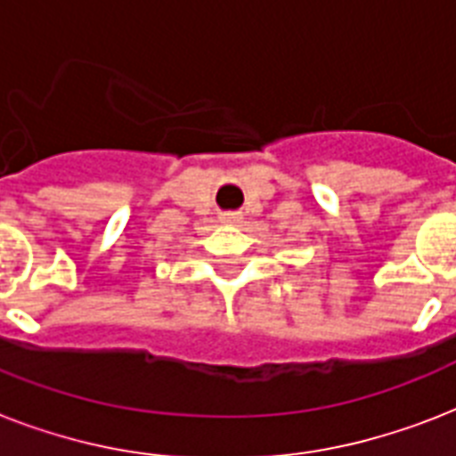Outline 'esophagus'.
Wrapping results in <instances>:
<instances>
[{
	"label": "esophagus",
	"instance_id": "esophagus-1",
	"mask_svg": "<svg viewBox=\"0 0 456 456\" xmlns=\"http://www.w3.org/2000/svg\"><path fill=\"white\" fill-rule=\"evenodd\" d=\"M241 220H243V217L239 213H222L220 215L222 224H239Z\"/></svg>",
	"mask_w": 456,
	"mask_h": 456
}]
</instances>
